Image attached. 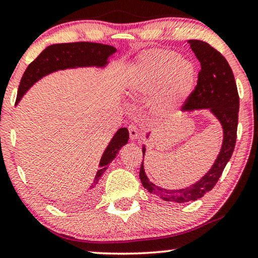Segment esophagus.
Here are the masks:
<instances>
[{"mask_svg": "<svg viewBox=\"0 0 258 258\" xmlns=\"http://www.w3.org/2000/svg\"><path fill=\"white\" fill-rule=\"evenodd\" d=\"M128 132H130V139L131 140H137L138 137H139V134H138V128L137 126L134 125H130L128 127Z\"/></svg>", "mask_w": 258, "mask_h": 258, "instance_id": "obj_1", "label": "esophagus"}]
</instances>
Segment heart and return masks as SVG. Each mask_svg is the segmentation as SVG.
Returning <instances> with one entry per match:
<instances>
[{
    "label": "heart",
    "mask_w": 258,
    "mask_h": 258,
    "mask_svg": "<svg viewBox=\"0 0 258 258\" xmlns=\"http://www.w3.org/2000/svg\"><path fill=\"white\" fill-rule=\"evenodd\" d=\"M197 82L194 65L169 49L145 50L131 65L127 78L130 92L137 97H152L155 117L167 119L175 113L193 92Z\"/></svg>",
    "instance_id": "b5f03b06"
}]
</instances>
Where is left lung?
Segmentation results:
<instances>
[{
  "mask_svg": "<svg viewBox=\"0 0 258 258\" xmlns=\"http://www.w3.org/2000/svg\"><path fill=\"white\" fill-rule=\"evenodd\" d=\"M188 43L200 61L201 71L199 72L197 88L188 98L182 111L191 113L208 110L222 126L223 141L212 168L197 182L180 189H167L151 182L145 172L143 160L139 176L144 188L162 200L175 203L195 201L213 189L233 155L238 124L239 98L233 71L227 59L208 43L199 39H190ZM150 136L151 132H148L147 139ZM145 152L146 146L143 145V157Z\"/></svg>",
  "mask_w": 258,
  "mask_h": 258,
  "instance_id": "8db88e82",
  "label": "left lung"
}]
</instances>
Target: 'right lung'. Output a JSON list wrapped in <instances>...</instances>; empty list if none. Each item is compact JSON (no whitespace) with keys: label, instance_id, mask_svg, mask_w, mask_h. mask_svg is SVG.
<instances>
[{"label":"right lung","instance_id":"add662e5","mask_svg":"<svg viewBox=\"0 0 258 258\" xmlns=\"http://www.w3.org/2000/svg\"><path fill=\"white\" fill-rule=\"evenodd\" d=\"M117 49L112 45L100 44L91 42H76V43H58L45 48L39 56L29 64L24 71L17 92L16 105L20 103L22 97L28 92L35 83L41 81L43 77L59 70L78 68H98L104 69L107 67L108 59L113 57ZM128 141V130L120 127L112 137L107 147L105 148L99 161V169L94 176L93 182L85 194L75 200V205H84L94 200L97 195V186L101 175L107 169L108 165L117 157L118 152Z\"/></svg>","mask_w":258,"mask_h":258}]
</instances>
